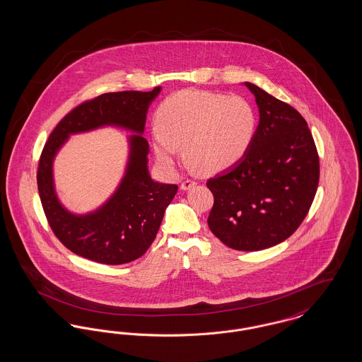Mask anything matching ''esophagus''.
I'll return each mask as SVG.
<instances>
[{
  "label": "esophagus",
  "mask_w": 362,
  "mask_h": 362,
  "mask_svg": "<svg viewBox=\"0 0 362 362\" xmlns=\"http://www.w3.org/2000/svg\"><path fill=\"white\" fill-rule=\"evenodd\" d=\"M197 183L194 182V180H191V179H187V180H185L182 185H180V189H185V191H187V189H191V187H194Z\"/></svg>",
  "instance_id": "34e87169"
}]
</instances>
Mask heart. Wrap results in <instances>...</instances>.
I'll return each mask as SVG.
<instances>
[{
    "mask_svg": "<svg viewBox=\"0 0 362 362\" xmlns=\"http://www.w3.org/2000/svg\"><path fill=\"white\" fill-rule=\"evenodd\" d=\"M152 144L158 163L173 171L180 145L204 173L235 167L248 153L258 129L257 107L243 96L186 89L160 105Z\"/></svg>",
    "mask_w": 362,
    "mask_h": 362,
    "instance_id": "obj_1",
    "label": "heart"
}]
</instances>
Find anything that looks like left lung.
<instances>
[{
	"label": "left lung",
	"mask_w": 362,
	"mask_h": 362,
	"mask_svg": "<svg viewBox=\"0 0 362 362\" xmlns=\"http://www.w3.org/2000/svg\"><path fill=\"white\" fill-rule=\"evenodd\" d=\"M259 124L248 153L207 180L214 197L207 224L225 245L259 251L304 221L319 185V156L308 124L292 105L251 83Z\"/></svg>",
	"instance_id": "1"
}]
</instances>
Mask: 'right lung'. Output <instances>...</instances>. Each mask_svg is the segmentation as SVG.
Wrapping results in <instances>:
<instances>
[{"instance_id":"1","label":"right lung","mask_w":362,"mask_h":362,"mask_svg":"<svg viewBox=\"0 0 362 362\" xmlns=\"http://www.w3.org/2000/svg\"><path fill=\"white\" fill-rule=\"evenodd\" d=\"M160 90L156 86L151 92H112L86 100L66 114L47 139L36 173L39 197L54 235L76 255L103 264H123L142 257L155 240L177 191L176 185L152 180L149 144L141 136L149 104ZM102 125H118L138 134L129 139V161L120 187L103 207L77 216L62 207L54 194L52 161L70 134Z\"/></svg>"}]
</instances>
